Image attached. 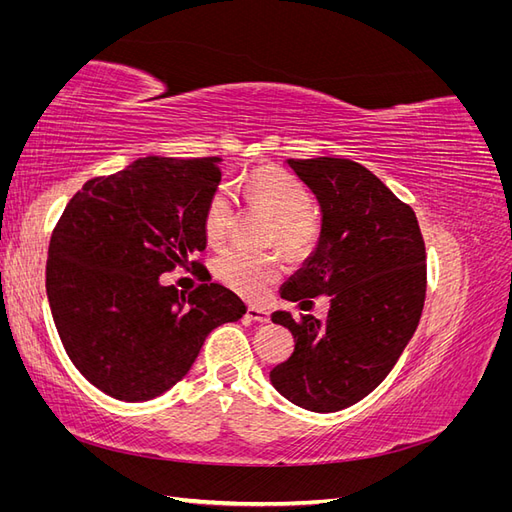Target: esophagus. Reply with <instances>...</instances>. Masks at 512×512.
Instances as JSON below:
<instances>
[{"instance_id": "1", "label": "esophagus", "mask_w": 512, "mask_h": 512, "mask_svg": "<svg viewBox=\"0 0 512 512\" xmlns=\"http://www.w3.org/2000/svg\"><path fill=\"white\" fill-rule=\"evenodd\" d=\"M245 318L247 320H254V322H260V324H267L271 318H269V312L267 309H260V307H247L245 309Z\"/></svg>"}]
</instances>
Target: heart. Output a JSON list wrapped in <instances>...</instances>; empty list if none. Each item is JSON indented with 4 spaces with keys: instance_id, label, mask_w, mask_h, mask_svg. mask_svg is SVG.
I'll return each mask as SVG.
<instances>
[{
    "instance_id": "b5f03b06",
    "label": "heart",
    "mask_w": 512,
    "mask_h": 512,
    "mask_svg": "<svg viewBox=\"0 0 512 512\" xmlns=\"http://www.w3.org/2000/svg\"><path fill=\"white\" fill-rule=\"evenodd\" d=\"M243 196L247 205L275 220L271 245H280V250L292 258H303L314 250L320 237L318 220L312 213L314 196L297 175L277 166L258 168L243 181ZM235 215L230 190L226 185H218L203 211L205 237L211 245L226 241L235 226ZM213 275L243 297L258 299L280 280L282 262L275 256L226 250L213 260Z\"/></svg>"
}]
</instances>
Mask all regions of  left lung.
Instances as JSON below:
<instances>
[{
    "mask_svg": "<svg viewBox=\"0 0 512 512\" xmlns=\"http://www.w3.org/2000/svg\"><path fill=\"white\" fill-rule=\"evenodd\" d=\"M320 203L316 252L282 286V299L312 305L327 294L324 320L275 312L294 337L271 384L312 412H337L389 376L414 335L427 290L425 241L410 205L346 158L288 160Z\"/></svg>",
    "mask_w": 512,
    "mask_h": 512,
    "instance_id": "left-lung-1",
    "label": "left lung"
}]
</instances>
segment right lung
Instances as JSON below:
<instances>
[{
	"label": "right lung",
	"instance_id": "obj_1",
	"mask_svg": "<svg viewBox=\"0 0 512 512\" xmlns=\"http://www.w3.org/2000/svg\"><path fill=\"white\" fill-rule=\"evenodd\" d=\"M220 158H138L89 179L53 228L46 294L70 361L121 401H147L188 374L207 335L245 305L220 284L188 297L160 275L192 265L207 245L203 211ZM211 280V277H209Z\"/></svg>",
	"mask_w": 512,
	"mask_h": 512
}]
</instances>
